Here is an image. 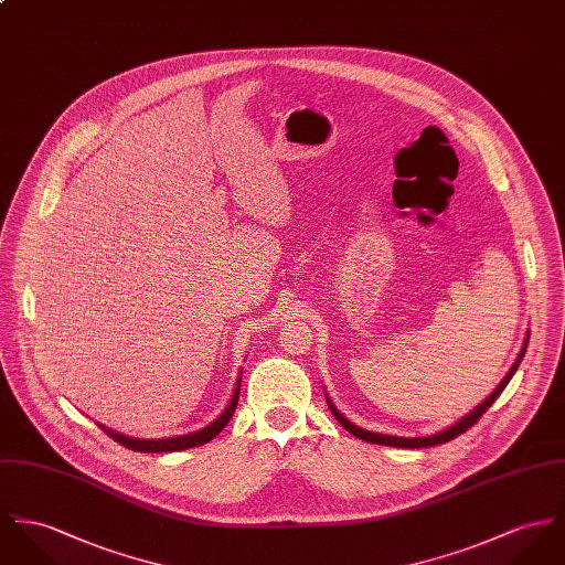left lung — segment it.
Returning <instances> with one entry per match:
<instances>
[{
    "label": "left lung",
    "instance_id": "1",
    "mask_svg": "<svg viewBox=\"0 0 565 565\" xmlns=\"http://www.w3.org/2000/svg\"><path fill=\"white\" fill-rule=\"evenodd\" d=\"M526 344H529V333H526V338H524V342H522L521 352H519V356H516V361H514V365L510 367V372L505 374V379L497 385V390L492 391L481 404H478L469 415H465L460 422H456L454 426H449V428H445V430H440V433H436V435L430 436H417V438H413V436H391V435H381V433H370V430H363V428H359V426H354L352 422H348L347 417L335 408V404L331 402V397L327 395V404H329V408H331V413H333V417L347 428L350 435L356 436V438H363V440H367V443H376V445H387V447H406V449H419V447H435V445H443V443H449L451 438H456V436L462 435V433H467L473 424H478L479 417L492 406V402L501 395V391L508 387V383L512 381V376L516 374V370H519V365H521L522 356H524V350H526Z\"/></svg>",
    "mask_w": 565,
    "mask_h": 565
}]
</instances>
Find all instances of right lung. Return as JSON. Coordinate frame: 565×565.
Returning a JSON list of instances; mask_svg holds the SVG:
<instances>
[{
    "label": "right lung",
    "instance_id": "obj_1",
    "mask_svg": "<svg viewBox=\"0 0 565 565\" xmlns=\"http://www.w3.org/2000/svg\"><path fill=\"white\" fill-rule=\"evenodd\" d=\"M241 374H243V372H241ZM241 381H243V379L238 376L236 387H234V393H232V397H230V402H227L225 411L218 415L217 419H215L211 426H206V428H202V430H198V433L170 436V438H132V436L120 435V433H116V430H111V428H107V426H103V424H98V426H100V430H105L107 435L111 436L114 440H118L120 445L129 447L132 451H141V454L182 451V449H189V447H198V445H204V443L213 440V438H215V436H217L218 433L227 426V422L232 419V415H234V411H236V404H238Z\"/></svg>",
    "mask_w": 565,
    "mask_h": 565
}]
</instances>
